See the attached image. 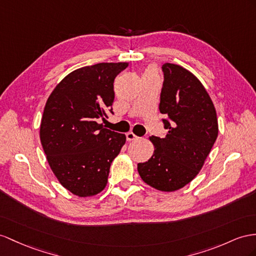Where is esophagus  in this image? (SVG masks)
Returning <instances> with one entry per match:
<instances>
[{"label":"esophagus","instance_id":"1","mask_svg":"<svg viewBox=\"0 0 256 256\" xmlns=\"http://www.w3.org/2000/svg\"><path fill=\"white\" fill-rule=\"evenodd\" d=\"M126 140L128 142L136 140H138V136H136L133 132H128V133H126Z\"/></svg>","mask_w":256,"mask_h":256}]
</instances>
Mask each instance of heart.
Segmentation results:
<instances>
[{
    "instance_id": "1",
    "label": "heart",
    "mask_w": 256,
    "mask_h": 256,
    "mask_svg": "<svg viewBox=\"0 0 256 256\" xmlns=\"http://www.w3.org/2000/svg\"><path fill=\"white\" fill-rule=\"evenodd\" d=\"M149 72H150V74H152V71H147V74H149Z\"/></svg>"
}]
</instances>
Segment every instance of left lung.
Instances as JSON below:
<instances>
[{
    "instance_id": "8db88e82",
    "label": "left lung",
    "mask_w": 256,
    "mask_h": 256,
    "mask_svg": "<svg viewBox=\"0 0 256 256\" xmlns=\"http://www.w3.org/2000/svg\"><path fill=\"white\" fill-rule=\"evenodd\" d=\"M159 109L168 130L164 138L152 136L154 152L138 163L142 180L158 190L175 192L190 182L202 168L218 138V116L212 100L190 71L174 64L162 66Z\"/></svg>"
}]
</instances>
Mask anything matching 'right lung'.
Masks as SVG:
<instances>
[{"label": "right lung", "instance_id": "add662e5", "mask_svg": "<svg viewBox=\"0 0 256 256\" xmlns=\"http://www.w3.org/2000/svg\"><path fill=\"white\" fill-rule=\"evenodd\" d=\"M128 62H100L72 71L57 84L44 108L41 144L60 184L78 196L106 187L111 162L126 144L124 134L97 123L112 112L116 76Z\"/></svg>", "mask_w": 256, "mask_h": 256}]
</instances>
